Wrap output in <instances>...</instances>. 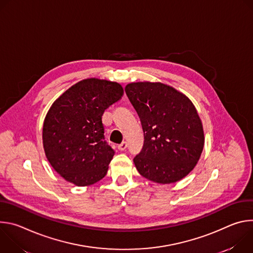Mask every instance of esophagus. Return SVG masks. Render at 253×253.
<instances>
[{"instance_id": "esophagus-1", "label": "esophagus", "mask_w": 253, "mask_h": 253, "mask_svg": "<svg viewBox=\"0 0 253 253\" xmlns=\"http://www.w3.org/2000/svg\"><path fill=\"white\" fill-rule=\"evenodd\" d=\"M126 148H127V142H125V141H123L121 144H119L118 145V149L120 151H124Z\"/></svg>"}]
</instances>
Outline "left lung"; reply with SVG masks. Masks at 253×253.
I'll list each match as a JSON object with an SVG mask.
<instances>
[{"instance_id": "left-lung-1", "label": "left lung", "mask_w": 253, "mask_h": 253, "mask_svg": "<svg viewBox=\"0 0 253 253\" xmlns=\"http://www.w3.org/2000/svg\"><path fill=\"white\" fill-rule=\"evenodd\" d=\"M125 92L144 132L143 148L133 159L138 172L160 184L187 176L204 147L202 122L191 100L160 82L129 83Z\"/></svg>"}]
</instances>
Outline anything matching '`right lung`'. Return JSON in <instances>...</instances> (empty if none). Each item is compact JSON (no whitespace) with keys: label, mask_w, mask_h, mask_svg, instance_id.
Here are the masks:
<instances>
[{"label":"right lung","mask_w":253,"mask_h":253,"mask_svg":"<svg viewBox=\"0 0 253 253\" xmlns=\"http://www.w3.org/2000/svg\"><path fill=\"white\" fill-rule=\"evenodd\" d=\"M117 82L84 79L66 90L50 107L43 125V146L54 170L77 186L105 177L114 150L104 140L102 115L119 101Z\"/></svg>","instance_id":"1"}]
</instances>
